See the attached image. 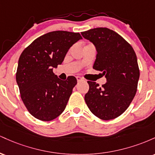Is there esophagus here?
I'll return each mask as SVG.
<instances>
[{"label":"esophagus","instance_id":"34e87169","mask_svg":"<svg viewBox=\"0 0 155 155\" xmlns=\"http://www.w3.org/2000/svg\"><path fill=\"white\" fill-rule=\"evenodd\" d=\"M76 79H77V81H78V82H79V81H83V79H82V78L79 77V76H76Z\"/></svg>","mask_w":155,"mask_h":155}]
</instances>
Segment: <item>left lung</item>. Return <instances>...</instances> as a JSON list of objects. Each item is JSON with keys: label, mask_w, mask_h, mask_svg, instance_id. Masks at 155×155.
<instances>
[{"label": "left lung", "mask_w": 155, "mask_h": 155, "mask_svg": "<svg viewBox=\"0 0 155 155\" xmlns=\"http://www.w3.org/2000/svg\"><path fill=\"white\" fill-rule=\"evenodd\" d=\"M81 34L95 46L93 68L103 71L106 79L102 87L87 81L85 102L96 117L113 120L125 111L136 95L140 76L136 54L121 35L108 28H93Z\"/></svg>", "instance_id": "1"}]
</instances>
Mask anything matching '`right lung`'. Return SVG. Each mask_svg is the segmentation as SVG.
<instances>
[{
	"mask_svg": "<svg viewBox=\"0 0 155 155\" xmlns=\"http://www.w3.org/2000/svg\"><path fill=\"white\" fill-rule=\"evenodd\" d=\"M80 39L79 33L49 32L33 41L19 57L16 81L21 98L38 120H54L66 107L77 80L72 76L60 79L53 69L61 65L68 49Z\"/></svg>",
	"mask_w": 155,
	"mask_h": 155,
	"instance_id": "obj_1",
	"label": "right lung"
}]
</instances>
